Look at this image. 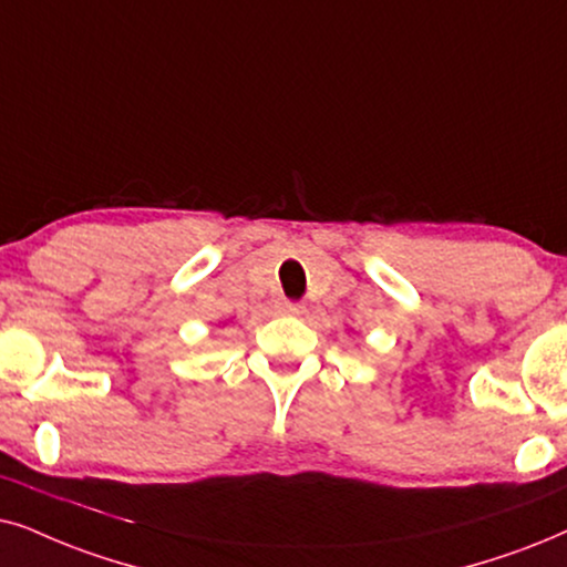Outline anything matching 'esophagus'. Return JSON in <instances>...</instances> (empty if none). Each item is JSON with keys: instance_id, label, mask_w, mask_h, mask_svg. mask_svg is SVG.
Masks as SVG:
<instances>
[{"instance_id": "1", "label": "esophagus", "mask_w": 567, "mask_h": 567, "mask_svg": "<svg viewBox=\"0 0 567 567\" xmlns=\"http://www.w3.org/2000/svg\"><path fill=\"white\" fill-rule=\"evenodd\" d=\"M277 308H279V313H290V317H296V313H303V306L292 303V300H279Z\"/></svg>"}]
</instances>
